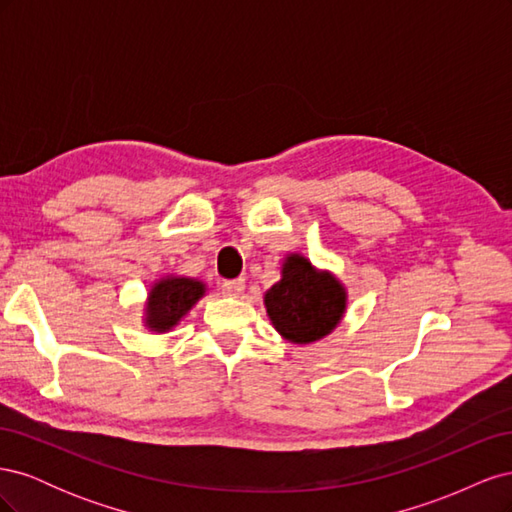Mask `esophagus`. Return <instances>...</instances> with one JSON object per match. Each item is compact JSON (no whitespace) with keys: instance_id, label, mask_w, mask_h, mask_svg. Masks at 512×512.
<instances>
[{"instance_id":"1","label":"esophagus","mask_w":512,"mask_h":512,"mask_svg":"<svg viewBox=\"0 0 512 512\" xmlns=\"http://www.w3.org/2000/svg\"><path fill=\"white\" fill-rule=\"evenodd\" d=\"M245 290V280L239 277V280H226L222 282V294L224 297H239V294Z\"/></svg>"}]
</instances>
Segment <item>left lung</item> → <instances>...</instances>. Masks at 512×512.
<instances>
[{
    "mask_svg": "<svg viewBox=\"0 0 512 512\" xmlns=\"http://www.w3.org/2000/svg\"><path fill=\"white\" fill-rule=\"evenodd\" d=\"M275 329L294 344H309L335 329L346 309V292L333 275L318 273L303 256H290L282 280L265 294Z\"/></svg>",
    "mask_w": 512,
    "mask_h": 512,
    "instance_id": "obj_1",
    "label": "left lung"
}]
</instances>
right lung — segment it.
<instances>
[{
    "instance_id": "1",
    "label": "right lung",
    "mask_w": 512,
    "mask_h": 512,
    "mask_svg": "<svg viewBox=\"0 0 512 512\" xmlns=\"http://www.w3.org/2000/svg\"><path fill=\"white\" fill-rule=\"evenodd\" d=\"M205 294V286L188 277H170L153 286L147 303V324L153 331H166Z\"/></svg>"
}]
</instances>
